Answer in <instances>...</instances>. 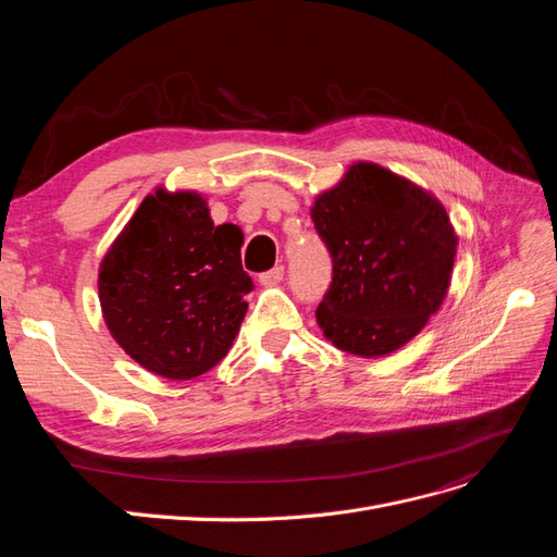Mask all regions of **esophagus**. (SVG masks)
I'll use <instances>...</instances> for the list:
<instances>
[{"label": "esophagus", "mask_w": 557, "mask_h": 557, "mask_svg": "<svg viewBox=\"0 0 557 557\" xmlns=\"http://www.w3.org/2000/svg\"><path fill=\"white\" fill-rule=\"evenodd\" d=\"M283 274H285L283 267H274V269H269V272L260 274V283L262 285H276V283L283 281Z\"/></svg>", "instance_id": "34e87169"}]
</instances>
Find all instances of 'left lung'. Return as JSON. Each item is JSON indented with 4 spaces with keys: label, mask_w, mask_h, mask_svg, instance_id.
Segmentation results:
<instances>
[{
    "label": "left lung",
    "mask_w": 557,
    "mask_h": 557,
    "mask_svg": "<svg viewBox=\"0 0 557 557\" xmlns=\"http://www.w3.org/2000/svg\"><path fill=\"white\" fill-rule=\"evenodd\" d=\"M311 218L332 256L315 309L327 339L360 358L411 342L450 285L458 237L442 201L381 164L356 162L315 197Z\"/></svg>",
    "instance_id": "left-lung-1"
}]
</instances>
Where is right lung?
I'll return each instance as SVG.
<instances>
[{
	"label": "right lung",
	"instance_id": "add662e5",
	"mask_svg": "<svg viewBox=\"0 0 557 557\" xmlns=\"http://www.w3.org/2000/svg\"><path fill=\"white\" fill-rule=\"evenodd\" d=\"M242 244L237 225H213L199 193L148 195L99 264V305L113 339L158 376L209 372L248 309Z\"/></svg>",
	"mask_w": 557,
	"mask_h": 557
}]
</instances>
